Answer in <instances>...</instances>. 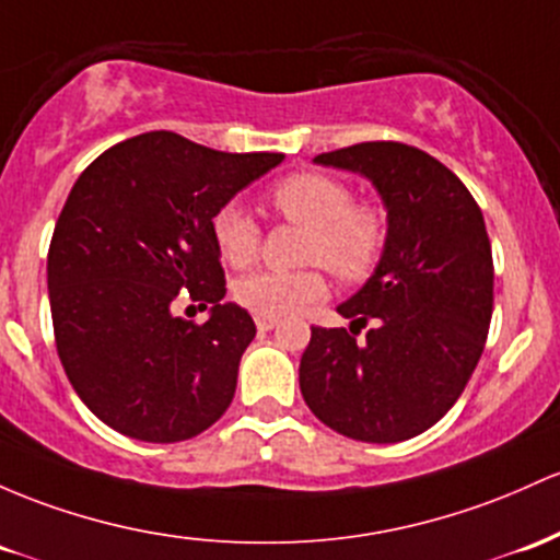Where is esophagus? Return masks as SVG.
<instances>
[{
	"label": "esophagus",
	"instance_id": "1",
	"mask_svg": "<svg viewBox=\"0 0 560 560\" xmlns=\"http://www.w3.org/2000/svg\"><path fill=\"white\" fill-rule=\"evenodd\" d=\"M255 324H257V329L260 331H270L276 327V324H279V318H273V316H255Z\"/></svg>",
	"mask_w": 560,
	"mask_h": 560
}]
</instances>
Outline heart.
Segmentation results:
<instances>
[{"label": "heart", "instance_id": "1", "mask_svg": "<svg viewBox=\"0 0 560 560\" xmlns=\"http://www.w3.org/2000/svg\"><path fill=\"white\" fill-rule=\"evenodd\" d=\"M270 207L284 223L305 229L300 270H257L233 287L238 305L257 316H290L327 294L331 270L346 284H361L377 270L390 242V214L380 201L353 199V190L327 172H294L270 188ZM212 238L233 268L249 266L260 249V225L236 201L212 214Z\"/></svg>", "mask_w": 560, "mask_h": 560}]
</instances>
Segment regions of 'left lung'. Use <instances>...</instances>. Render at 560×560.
<instances>
[{
    "instance_id": "left-lung-1",
    "label": "left lung",
    "mask_w": 560,
    "mask_h": 560,
    "mask_svg": "<svg viewBox=\"0 0 560 560\" xmlns=\"http://www.w3.org/2000/svg\"><path fill=\"white\" fill-rule=\"evenodd\" d=\"M316 162L370 177L390 242L372 279L337 308L350 329L311 327L300 390L348 439H415L463 396L487 346L494 262L481 207L450 167L407 143H355Z\"/></svg>"
}]
</instances>
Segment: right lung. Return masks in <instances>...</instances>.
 Masks as SVG:
<instances>
[{"label":"right lung","instance_id":"obj_1","mask_svg":"<svg viewBox=\"0 0 560 560\" xmlns=\"http://www.w3.org/2000/svg\"><path fill=\"white\" fill-rule=\"evenodd\" d=\"M281 159L159 130L110 145L73 183L47 252L55 348L108 428L175 444L231 407L255 322L220 303L212 214ZM180 302L210 307L211 318L186 323L174 313Z\"/></svg>","mask_w":560,"mask_h":560}]
</instances>
